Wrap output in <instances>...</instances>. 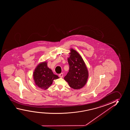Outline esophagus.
Instances as JSON below:
<instances>
[{
  "label": "esophagus",
  "mask_w": 130,
  "mask_h": 130,
  "mask_svg": "<svg viewBox=\"0 0 130 130\" xmlns=\"http://www.w3.org/2000/svg\"><path fill=\"white\" fill-rule=\"evenodd\" d=\"M59 77L60 78H62L63 77V73H61V74H59Z\"/></svg>",
  "instance_id": "esophagus-1"
}]
</instances>
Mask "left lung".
I'll use <instances>...</instances> for the list:
<instances>
[{
    "instance_id": "obj_1",
    "label": "left lung",
    "mask_w": 130,
    "mask_h": 130,
    "mask_svg": "<svg viewBox=\"0 0 130 130\" xmlns=\"http://www.w3.org/2000/svg\"><path fill=\"white\" fill-rule=\"evenodd\" d=\"M68 61L70 70L64 79L70 87L80 89L85 85L88 78V71L81 56L74 49H70Z\"/></svg>"
}]
</instances>
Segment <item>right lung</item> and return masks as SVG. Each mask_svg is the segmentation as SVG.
<instances>
[{"label":"right lung","mask_w":130,"mask_h":130,"mask_svg":"<svg viewBox=\"0 0 130 130\" xmlns=\"http://www.w3.org/2000/svg\"><path fill=\"white\" fill-rule=\"evenodd\" d=\"M33 76L35 85L44 90L50 87L54 80L59 78L47 67V62L46 61L40 62L37 65Z\"/></svg>","instance_id":"add662e5"}]
</instances>
